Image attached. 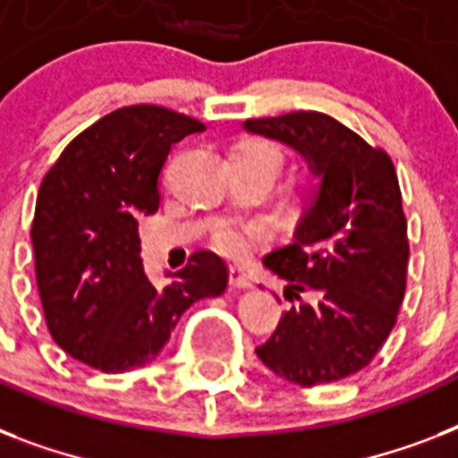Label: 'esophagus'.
Returning a JSON list of instances; mask_svg holds the SVG:
<instances>
[{"label":"esophagus","instance_id":"obj_1","mask_svg":"<svg viewBox=\"0 0 458 458\" xmlns=\"http://www.w3.org/2000/svg\"><path fill=\"white\" fill-rule=\"evenodd\" d=\"M228 278H230V285L233 287H240V290H244V287H251V278L250 276H244L240 268H230Z\"/></svg>","mask_w":458,"mask_h":458}]
</instances>
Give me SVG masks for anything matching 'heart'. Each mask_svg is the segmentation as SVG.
Masks as SVG:
<instances>
[{
  "mask_svg": "<svg viewBox=\"0 0 458 458\" xmlns=\"http://www.w3.org/2000/svg\"><path fill=\"white\" fill-rule=\"evenodd\" d=\"M235 157H250V158H261L268 164H276L280 168L283 164V152L273 142L266 140H247L242 145L237 147ZM264 235V230L259 225H244V223L235 221H223L211 235V242L218 251L228 254V257H242L251 247V242L257 237Z\"/></svg>",
  "mask_w": 458,
  "mask_h": 458,
  "instance_id": "1",
  "label": "heart"
}]
</instances>
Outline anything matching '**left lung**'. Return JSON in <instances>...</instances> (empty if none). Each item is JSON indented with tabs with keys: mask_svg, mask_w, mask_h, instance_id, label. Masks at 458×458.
I'll return each instance as SVG.
<instances>
[{
	"mask_svg": "<svg viewBox=\"0 0 458 458\" xmlns=\"http://www.w3.org/2000/svg\"><path fill=\"white\" fill-rule=\"evenodd\" d=\"M244 128L294 147L320 178L297 235L264 264L287 280L276 333L257 347L301 387L366 369L404 301L409 240L390 154L320 111L250 118Z\"/></svg>",
	"mask_w": 458,
	"mask_h": 458,
	"instance_id": "left-lung-1",
	"label": "left lung"
}]
</instances>
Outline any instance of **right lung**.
Listing matches in <instances>:
<instances>
[{
  "mask_svg": "<svg viewBox=\"0 0 458 458\" xmlns=\"http://www.w3.org/2000/svg\"><path fill=\"white\" fill-rule=\"evenodd\" d=\"M201 131L164 106H123L71 140L42 178L30 237L47 327L92 369L149 363L194 301L228 285V266L214 251H194L164 287L149 283L140 259L138 221L157 214L168 152Z\"/></svg>",
  "mask_w": 458,
  "mask_h": 458,
  "instance_id": "add662e5",
  "label": "right lung"
}]
</instances>
